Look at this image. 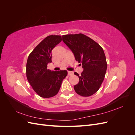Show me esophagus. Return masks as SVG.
Instances as JSON below:
<instances>
[{
    "mask_svg": "<svg viewBox=\"0 0 135 135\" xmlns=\"http://www.w3.org/2000/svg\"><path fill=\"white\" fill-rule=\"evenodd\" d=\"M68 75H73V74H74V73H73V71H69L68 72Z\"/></svg>",
    "mask_w": 135,
    "mask_h": 135,
    "instance_id": "1",
    "label": "esophagus"
}]
</instances>
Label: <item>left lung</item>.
<instances>
[{
	"mask_svg": "<svg viewBox=\"0 0 135 135\" xmlns=\"http://www.w3.org/2000/svg\"><path fill=\"white\" fill-rule=\"evenodd\" d=\"M62 40L83 68L81 75L74 73L79 79L74 85L75 91L83 97L92 96L99 90L107 71V62L103 48L81 33L62 35Z\"/></svg>",
	"mask_w": 135,
	"mask_h": 135,
	"instance_id": "left-lung-1",
	"label": "left lung"
}]
</instances>
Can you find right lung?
I'll return each instance as SVG.
<instances>
[{
  "label": "right lung",
  "instance_id": "1",
  "mask_svg": "<svg viewBox=\"0 0 135 135\" xmlns=\"http://www.w3.org/2000/svg\"><path fill=\"white\" fill-rule=\"evenodd\" d=\"M61 40L60 35H49L28 57L26 69L27 80L34 91L43 98L56 95L68 75L66 70L55 71L47 69L48 64L52 62V51Z\"/></svg>",
  "mask_w": 135,
  "mask_h": 135
}]
</instances>
